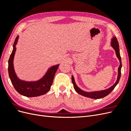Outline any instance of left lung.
<instances>
[{
	"instance_id": "obj_1",
	"label": "left lung",
	"mask_w": 131,
	"mask_h": 131,
	"mask_svg": "<svg viewBox=\"0 0 131 131\" xmlns=\"http://www.w3.org/2000/svg\"><path fill=\"white\" fill-rule=\"evenodd\" d=\"M111 46L113 47V48L115 50V51L116 56L120 61V66H119V67L118 68V76H117V79L116 82L115 83V84L113 85L112 87H110V88L106 90L100 91H94V92H85V91H82L80 88H78L77 85H76V84H75L73 76H72V80L74 89L77 91V93H78L79 94L82 95L83 96H85L90 98H92V99L102 98L106 96L107 95H108L109 93H110L111 92H112V91L114 89V88H115V86L118 83V81H119L120 77H121V69L122 67V63H121V58L120 54L119 45H118V42L116 37H114L112 38V42H111Z\"/></svg>"
}]
</instances>
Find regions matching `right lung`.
<instances>
[{
  "mask_svg": "<svg viewBox=\"0 0 131 131\" xmlns=\"http://www.w3.org/2000/svg\"><path fill=\"white\" fill-rule=\"evenodd\" d=\"M18 39V36L15 39L13 45V50L8 61V72L12 84L15 89L19 94L26 97H33L45 94L50 90L59 64L51 67L44 76L39 80L30 82L21 80L15 73L13 64L14 58L16 50V45L17 44Z\"/></svg>",
  "mask_w": 131,
  "mask_h": 131,
  "instance_id": "1",
  "label": "right lung"
}]
</instances>
